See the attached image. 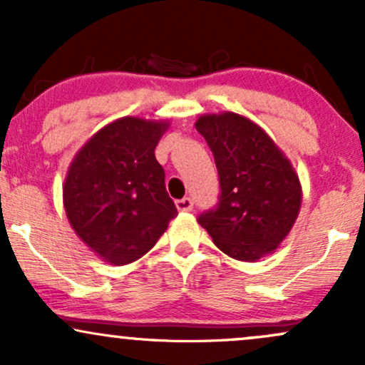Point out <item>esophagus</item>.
<instances>
[{
	"label": "esophagus",
	"mask_w": 365,
	"mask_h": 365,
	"mask_svg": "<svg viewBox=\"0 0 365 365\" xmlns=\"http://www.w3.org/2000/svg\"><path fill=\"white\" fill-rule=\"evenodd\" d=\"M175 204H177L178 211H192V207H194V200H192L190 197H183V199H178Z\"/></svg>",
	"instance_id": "obj_1"
}]
</instances>
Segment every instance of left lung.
I'll list each match as a JSON object with an SVG mask.
<instances>
[{"instance_id":"obj_1","label":"left lung","mask_w":365,"mask_h":365,"mask_svg":"<svg viewBox=\"0 0 365 365\" xmlns=\"http://www.w3.org/2000/svg\"><path fill=\"white\" fill-rule=\"evenodd\" d=\"M197 132L215 154L220 197L197 217L220 250L238 261L271 254L299 216L302 190L290 161L254 121L235 115L200 116Z\"/></svg>"}]
</instances>
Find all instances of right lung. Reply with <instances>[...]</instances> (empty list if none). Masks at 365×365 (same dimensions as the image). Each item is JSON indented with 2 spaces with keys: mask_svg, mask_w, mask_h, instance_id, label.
<instances>
[{
  "mask_svg": "<svg viewBox=\"0 0 365 365\" xmlns=\"http://www.w3.org/2000/svg\"><path fill=\"white\" fill-rule=\"evenodd\" d=\"M166 121L121 118L75 156L63 204L78 237L106 262L123 266L153 249L178 215L156 149Z\"/></svg>",
  "mask_w": 365,
  "mask_h": 365,
  "instance_id": "right-lung-1",
  "label": "right lung"
}]
</instances>
